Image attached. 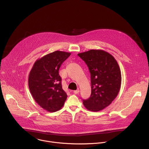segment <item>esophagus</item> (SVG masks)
Instances as JSON below:
<instances>
[{
    "label": "esophagus",
    "mask_w": 149,
    "mask_h": 149,
    "mask_svg": "<svg viewBox=\"0 0 149 149\" xmlns=\"http://www.w3.org/2000/svg\"><path fill=\"white\" fill-rule=\"evenodd\" d=\"M79 89H77V90L74 91V94H78V93H79Z\"/></svg>",
    "instance_id": "34e87169"
}]
</instances>
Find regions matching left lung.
Wrapping results in <instances>:
<instances>
[{
	"instance_id": "obj_1",
	"label": "left lung",
	"mask_w": 149,
	"mask_h": 149,
	"mask_svg": "<svg viewBox=\"0 0 149 149\" xmlns=\"http://www.w3.org/2000/svg\"><path fill=\"white\" fill-rule=\"evenodd\" d=\"M78 55L86 62L91 75V96L83 100V104L90 111L102 110L119 93L121 75L118 63L111 54L100 49H91Z\"/></svg>"
}]
</instances>
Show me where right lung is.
<instances>
[{
  "label": "right lung",
  "instance_id": "add662e5",
  "mask_svg": "<svg viewBox=\"0 0 149 149\" xmlns=\"http://www.w3.org/2000/svg\"><path fill=\"white\" fill-rule=\"evenodd\" d=\"M70 55L59 51L47 54L35 62L29 73L31 93L40 107L49 112L59 110L67 98L62 87L59 69Z\"/></svg>",
  "mask_w": 149,
  "mask_h": 149
}]
</instances>
